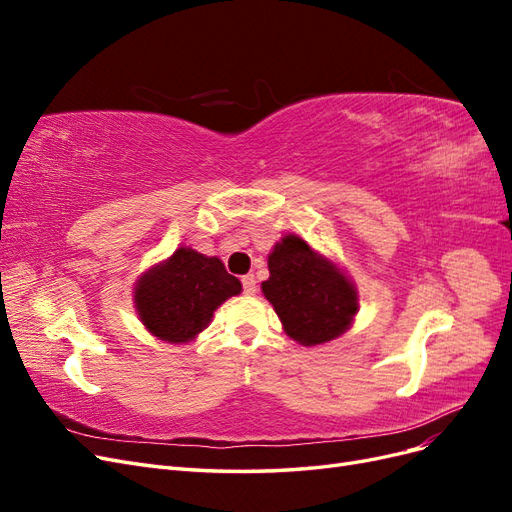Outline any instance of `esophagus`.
I'll return each mask as SVG.
<instances>
[{"label": "esophagus", "mask_w": 512, "mask_h": 512, "mask_svg": "<svg viewBox=\"0 0 512 512\" xmlns=\"http://www.w3.org/2000/svg\"><path fill=\"white\" fill-rule=\"evenodd\" d=\"M241 284H243V292L245 294H256L258 286H256V277L252 273H247L241 277Z\"/></svg>", "instance_id": "1"}]
</instances>
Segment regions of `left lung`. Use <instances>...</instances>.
<instances>
[{
  "instance_id": "left-lung-1",
  "label": "left lung",
  "mask_w": 512,
  "mask_h": 512,
  "mask_svg": "<svg viewBox=\"0 0 512 512\" xmlns=\"http://www.w3.org/2000/svg\"><path fill=\"white\" fill-rule=\"evenodd\" d=\"M262 292L286 335L301 346L327 344L350 329L359 294L333 260L314 252L299 235H286L269 254Z\"/></svg>"
}]
</instances>
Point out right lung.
<instances>
[{
  "label": "right lung",
  "mask_w": 512,
  "mask_h": 512,
  "mask_svg": "<svg viewBox=\"0 0 512 512\" xmlns=\"http://www.w3.org/2000/svg\"><path fill=\"white\" fill-rule=\"evenodd\" d=\"M241 292V282L215 256L179 250L141 275L134 307L145 329L170 344H185L207 329L213 312Z\"/></svg>",
  "instance_id": "right-lung-1"
}]
</instances>
